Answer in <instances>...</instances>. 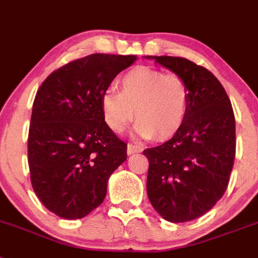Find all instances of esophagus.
Instances as JSON below:
<instances>
[{"mask_svg":"<svg viewBox=\"0 0 258 258\" xmlns=\"http://www.w3.org/2000/svg\"><path fill=\"white\" fill-rule=\"evenodd\" d=\"M143 151V147L135 146V144H128L127 146V153L128 155H134V153H139Z\"/></svg>","mask_w":258,"mask_h":258,"instance_id":"34e87169","label":"esophagus"}]
</instances>
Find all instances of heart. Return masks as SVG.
I'll use <instances>...</instances> for the list:
<instances>
[{
    "instance_id": "obj_1",
    "label": "heart",
    "mask_w": 258,
    "mask_h": 258,
    "mask_svg": "<svg viewBox=\"0 0 258 258\" xmlns=\"http://www.w3.org/2000/svg\"><path fill=\"white\" fill-rule=\"evenodd\" d=\"M118 89L106 90L101 98L103 119L112 133H123L134 120V135L140 139H168L185 123L190 92L177 73L136 67L119 79Z\"/></svg>"
}]
</instances>
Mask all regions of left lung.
I'll list each match as a JSON object with an SVG mask.
<instances>
[{
	"instance_id": "obj_1",
	"label": "left lung",
	"mask_w": 258,
	"mask_h": 258,
	"mask_svg": "<svg viewBox=\"0 0 258 258\" xmlns=\"http://www.w3.org/2000/svg\"><path fill=\"white\" fill-rule=\"evenodd\" d=\"M189 86L182 127L161 146L143 151L149 161L147 194L168 222L194 220L226 192L236 153L235 115L226 90L209 69L183 57L147 56Z\"/></svg>"
}]
</instances>
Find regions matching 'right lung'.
I'll list each match as a JSON object with an SVG mask.
<instances>
[{"mask_svg":"<svg viewBox=\"0 0 258 258\" xmlns=\"http://www.w3.org/2000/svg\"><path fill=\"white\" fill-rule=\"evenodd\" d=\"M135 55L93 53L44 80L29 131L32 189L51 213L81 219L103 202L112 172L127 160V144L107 127L101 98Z\"/></svg>","mask_w":258,"mask_h":258,"instance_id":"1","label":"right lung"}]
</instances>
